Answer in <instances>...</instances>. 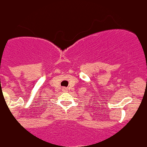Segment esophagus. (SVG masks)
I'll use <instances>...</instances> for the list:
<instances>
[{
  "label": "esophagus",
  "mask_w": 147,
  "mask_h": 147,
  "mask_svg": "<svg viewBox=\"0 0 147 147\" xmlns=\"http://www.w3.org/2000/svg\"><path fill=\"white\" fill-rule=\"evenodd\" d=\"M63 90L64 91V92H66V91H67V88L63 87Z\"/></svg>",
  "instance_id": "esophagus-1"
}]
</instances>
